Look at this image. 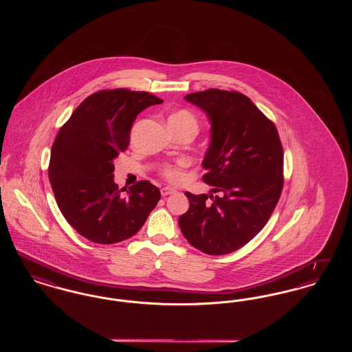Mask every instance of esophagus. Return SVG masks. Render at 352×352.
I'll return each mask as SVG.
<instances>
[{
    "label": "esophagus",
    "mask_w": 352,
    "mask_h": 352,
    "mask_svg": "<svg viewBox=\"0 0 352 352\" xmlns=\"http://www.w3.org/2000/svg\"><path fill=\"white\" fill-rule=\"evenodd\" d=\"M175 192V190L174 188H171V187H162L161 188V194H162V197H168L170 194H174Z\"/></svg>",
    "instance_id": "1"
}]
</instances>
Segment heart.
I'll list each match as a JSON object with an SVG mask.
<instances>
[{
	"mask_svg": "<svg viewBox=\"0 0 352 352\" xmlns=\"http://www.w3.org/2000/svg\"><path fill=\"white\" fill-rule=\"evenodd\" d=\"M168 122H170L171 128H174V129L192 128V129L198 131L197 118L190 111H186V109H181V111H177L175 113H173L168 118ZM186 165H187V162L184 160L164 164L160 168V174L170 184H179L184 181Z\"/></svg>",
	"mask_w": 352,
	"mask_h": 352,
	"instance_id": "b5f03b06",
	"label": "heart"
}]
</instances>
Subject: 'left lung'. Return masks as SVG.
<instances>
[{
	"instance_id": "1",
	"label": "left lung",
	"mask_w": 352,
	"mask_h": 352,
	"mask_svg": "<svg viewBox=\"0 0 352 352\" xmlns=\"http://www.w3.org/2000/svg\"><path fill=\"white\" fill-rule=\"evenodd\" d=\"M184 99L211 120L203 182L214 186L215 195L186 191L190 208L178 223L194 248L228 254L264 228L278 203L284 187L283 144L273 121L237 91L210 88Z\"/></svg>"
}]
</instances>
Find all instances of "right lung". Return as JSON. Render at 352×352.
Masks as SVG:
<instances>
[{
    "mask_svg": "<svg viewBox=\"0 0 352 352\" xmlns=\"http://www.w3.org/2000/svg\"><path fill=\"white\" fill-rule=\"evenodd\" d=\"M164 100L144 91L101 89L72 112L51 148L49 179L62 215L89 241L115 244L140 231L161 199L149 181L126 197L113 182V160L126 151L134 120Z\"/></svg>",
    "mask_w": 352,
    "mask_h": 352,
    "instance_id": "1",
    "label": "right lung"
}]
</instances>
